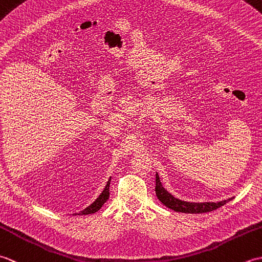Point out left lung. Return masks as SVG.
<instances>
[{
	"label": "left lung",
	"instance_id": "8db88e82",
	"mask_svg": "<svg viewBox=\"0 0 262 262\" xmlns=\"http://www.w3.org/2000/svg\"><path fill=\"white\" fill-rule=\"evenodd\" d=\"M155 193L159 198V200L166 207L170 209H173L174 211H180V213H191V214H199V213H207V211L215 210L220 208L221 206L225 205L227 202H230V199L222 200L219 203H189L185 202V200H180L178 198H174L171 193L168 191L161 185L160 177L157 173L155 177Z\"/></svg>",
	"mask_w": 262,
	"mask_h": 262
}]
</instances>
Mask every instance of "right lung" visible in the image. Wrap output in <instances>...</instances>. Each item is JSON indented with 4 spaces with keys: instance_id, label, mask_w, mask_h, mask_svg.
Instances as JSON below:
<instances>
[{
    "instance_id": "obj_1",
    "label": "right lung",
    "mask_w": 262,
    "mask_h": 262,
    "mask_svg": "<svg viewBox=\"0 0 262 262\" xmlns=\"http://www.w3.org/2000/svg\"><path fill=\"white\" fill-rule=\"evenodd\" d=\"M110 180H111V178L110 179L108 180V182H107V185H105V187H104V189H103V191L100 193V196L94 200V202L89 206V207H86L85 209H83L82 211H80V213H76L75 215H88V214H93V213H96V211H98L100 208L102 207V205L107 202L108 200V198H109V186H110Z\"/></svg>"
}]
</instances>
